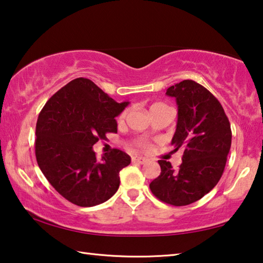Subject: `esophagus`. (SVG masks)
Here are the masks:
<instances>
[{
	"mask_svg": "<svg viewBox=\"0 0 263 263\" xmlns=\"http://www.w3.org/2000/svg\"><path fill=\"white\" fill-rule=\"evenodd\" d=\"M132 161H133V163H139V164H144V163L147 162V158L141 157V156H133L132 157Z\"/></svg>",
	"mask_w": 263,
	"mask_h": 263,
	"instance_id": "34e87169",
	"label": "esophagus"
}]
</instances>
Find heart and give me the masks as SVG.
I'll use <instances>...</instances> for the list:
<instances>
[{
  "instance_id": "heart-1",
  "label": "heart",
  "mask_w": 263,
  "mask_h": 263,
  "mask_svg": "<svg viewBox=\"0 0 263 263\" xmlns=\"http://www.w3.org/2000/svg\"><path fill=\"white\" fill-rule=\"evenodd\" d=\"M161 109H169L165 105H163V103H154V105H152V107H150V111H156V110H161ZM124 115H126V113H122L121 115H120V119H123ZM139 147L140 148H145L147 147V143L145 142H140L139 143Z\"/></svg>"
}]
</instances>
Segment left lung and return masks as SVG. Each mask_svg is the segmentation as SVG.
I'll list each match as a JSON object with an SVG mask.
<instances>
[{
    "instance_id": "1",
    "label": "left lung",
    "mask_w": 263,
    "mask_h": 263,
    "mask_svg": "<svg viewBox=\"0 0 263 263\" xmlns=\"http://www.w3.org/2000/svg\"><path fill=\"white\" fill-rule=\"evenodd\" d=\"M176 99L178 119L171 144L183 150L182 164L174 170L160 160L161 175L150 183L161 201L174 206L195 203L218 184L232 143L229 119L212 93L193 80H183L166 89Z\"/></svg>"
}]
</instances>
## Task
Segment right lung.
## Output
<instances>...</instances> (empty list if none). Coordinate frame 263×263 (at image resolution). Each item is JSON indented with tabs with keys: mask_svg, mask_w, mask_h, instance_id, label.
<instances>
[{
	"mask_svg": "<svg viewBox=\"0 0 263 263\" xmlns=\"http://www.w3.org/2000/svg\"><path fill=\"white\" fill-rule=\"evenodd\" d=\"M129 105L116 102L86 78H77L53 94L38 115L34 153L40 169L59 195L91 208L118 191L120 171L130 156L113 149L98 160L93 145L118 133L115 118Z\"/></svg>",
	"mask_w": 263,
	"mask_h": 263,
	"instance_id": "right-lung-1",
	"label": "right lung"
}]
</instances>
